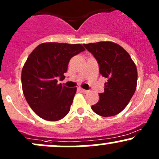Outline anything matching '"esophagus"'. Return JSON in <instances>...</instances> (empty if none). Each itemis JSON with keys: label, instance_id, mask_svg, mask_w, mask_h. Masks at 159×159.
I'll return each instance as SVG.
<instances>
[{"label": "esophagus", "instance_id": "34e87169", "mask_svg": "<svg viewBox=\"0 0 159 159\" xmlns=\"http://www.w3.org/2000/svg\"><path fill=\"white\" fill-rule=\"evenodd\" d=\"M78 91H81V92H82V93H87L88 92L87 90H84V89H81V88H78Z\"/></svg>", "mask_w": 159, "mask_h": 159}]
</instances>
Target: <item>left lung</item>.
Returning a JSON list of instances; mask_svg holds the SVG:
<instances>
[{"instance_id":"obj_1","label":"left lung","mask_w":159,"mask_h":159,"mask_svg":"<svg viewBox=\"0 0 159 159\" xmlns=\"http://www.w3.org/2000/svg\"><path fill=\"white\" fill-rule=\"evenodd\" d=\"M99 65V72L108 79L105 91L91 109L102 117L118 115L129 104L136 90L137 68L129 53L122 47L110 41L84 44Z\"/></svg>"}]
</instances>
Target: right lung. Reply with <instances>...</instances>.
Returning <instances> with one entry per match:
<instances>
[{
    "instance_id": "1",
    "label": "right lung",
    "mask_w": 159,
    "mask_h": 159,
    "mask_svg": "<svg viewBox=\"0 0 159 159\" xmlns=\"http://www.w3.org/2000/svg\"><path fill=\"white\" fill-rule=\"evenodd\" d=\"M80 44L43 43L28 56L21 72L24 95L41 118L55 121L69 112L76 88L57 84L64 79L70 59L84 51Z\"/></svg>"
}]
</instances>
